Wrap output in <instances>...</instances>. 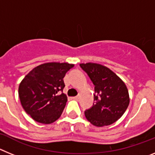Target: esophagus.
Instances as JSON below:
<instances>
[{"mask_svg":"<svg viewBox=\"0 0 155 155\" xmlns=\"http://www.w3.org/2000/svg\"><path fill=\"white\" fill-rule=\"evenodd\" d=\"M73 99H74V100H78V96H74V97H73Z\"/></svg>","mask_w":155,"mask_h":155,"instance_id":"esophagus-1","label":"esophagus"}]
</instances>
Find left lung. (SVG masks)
Masks as SVG:
<instances>
[{
  "instance_id": "obj_1",
  "label": "left lung",
  "mask_w": 155,
  "mask_h": 155,
  "mask_svg": "<svg viewBox=\"0 0 155 155\" xmlns=\"http://www.w3.org/2000/svg\"><path fill=\"white\" fill-rule=\"evenodd\" d=\"M94 85L93 106L85 117L98 127L113 124L121 117L130 103L128 89L120 77L105 66L94 63L81 64Z\"/></svg>"
}]
</instances>
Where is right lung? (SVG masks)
Returning a JSON list of instances; mask_svg holds the SVG:
<instances>
[{"mask_svg":"<svg viewBox=\"0 0 155 155\" xmlns=\"http://www.w3.org/2000/svg\"><path fill=\"white\" fill-rule=\"evenodd\" d=\"M73 67L68 63H46L33 68L21 81L19 98L23 109L35 121L50 124L60 118L68 102L63 93L64 78Z\"/></svg>","mask_w":155,"mask_h":155,"instance_id":"obj_1","label":"right lung"}]
</instances>
